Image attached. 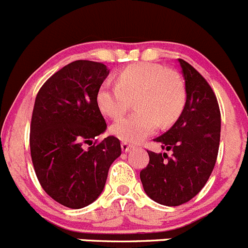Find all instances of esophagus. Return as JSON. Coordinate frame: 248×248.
Listing matches in <instances>:
<instances>
[{"mask_svg": "<svg viewBox=\"0 0 248 248\" xmlns=\"http://www.w3.org/2000/svg\"><path fill=\"white\" fill-rule=\"evenodd\" d=\"M132 148H133V146H132L131 144L127 143V141H122V143H121V149H122V151H124V153H127V151L131 150Z\"/></svg>", "mask_w": 248, "mask_h": 248, "instance_id": "esophagus-1", "label": "esophagus"}]
</instances>
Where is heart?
<instances>
[{
	"instance_id": "1",
	"label": "heart",
	"mask_w": 248,
	"mask_h": 248,
	"mask_svg": "<svg viewBox=\"0 0 248 248\" xmlns=\"http://www.w3.org/2000/svg\"><path fill=\"white\" fill-rule=\"evenodd\" d=\"M185 85L174 70L154 63H139L117 74L116 83L105 81L97 91V105L110 119L121 117L134 99L136 112L119 120L110 131L119 139L138 143L158 126L173 124L185 104Z\"/></svg>"
}]
</instances>
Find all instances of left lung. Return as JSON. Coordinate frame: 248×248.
<instances>
[{"instance_id":"obj_1","label":"left lung","mask_w":248,"mask_h":248,"mask_svg":"<svg viewBox=\"0 0 248 248\" xmlns=\"http://www.w3.org/2000/svg\"><path fill=\"white\" fill-rule=\"evenodd\" d=\"M178 62L186 102L175 124L154 139L172 155L148 151L150 160L140 172L146 195L165 206H179L200 193L215 168L220 139V111L215 92L190 64Z\"/></svg>"}]
</instances>
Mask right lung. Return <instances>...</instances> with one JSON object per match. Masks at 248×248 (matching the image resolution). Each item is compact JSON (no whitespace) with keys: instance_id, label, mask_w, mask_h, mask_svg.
<instances>
[{"instance_id":"add662e5","label":"right lung","mask_w":248,"mask_h":248,"mask_svg":"<svg viewBox=\"0 0 248 248\" xmlns=\"http://www.w3.org/2000/svg\"><path fill=\"white\" fill-rule=\"evenodd\" d=\"M108 75L104 64L76 60L50 76L36 95L30 126L33 168L43 190L69 208L97 200L121 155L114 136L92 144L107 129L95 97Z\"/></svg>"}]
</instances>
